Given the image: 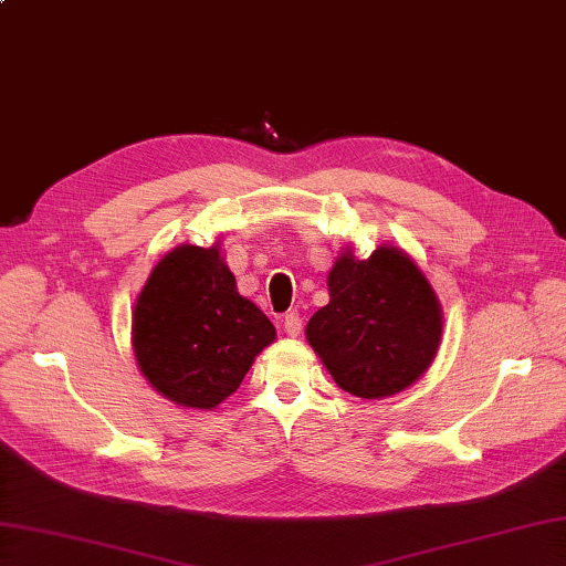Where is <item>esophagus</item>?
Returning <instances> with one entry per match:
<instances>
[{"mask_svg": "<svg viewBox=\"0 0 566 566\" xmlns=\"http://www.w3.org/2000/svg\"><path fill=\"white\" fill-rule=\"evenodd\" d=\"M283 328H285L287 336L297 338L300 331H302V316H300L297 312H287V314L283 316Z\"/></svg>", "mask_w": 566, "mask_h": 566, "instance_id": "34e87169", "label": "esophagus"}]
</instances>
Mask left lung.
<instances>
[{"instance_id": "1", "label": "left lung", "mask_w": 566, "mask_h": 566, "mask_svg": "<svg viewBox=\"0 0 566 566\" xmlns=\"http://www.w3.org/2000/svg\"><path fill=\"white\" fill-rule=\"evenodd\" d=\"M326 285L328 305L312 314L305 336L343 391L379 401L430 369L444 314L427 275L401 247L381 244L367 259L346 247Z\"/></svg>"}]
</instances>
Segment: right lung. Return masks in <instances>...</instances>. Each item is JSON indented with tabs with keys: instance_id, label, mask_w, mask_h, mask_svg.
Here are the masks:
<instances>
[{
	"instance_id": "add662e5",
	"label": "right lung",
	"mask_w": 566,
	"mask_h": 566,
	"mask_svg": "<svg viewBox=\"0 0 566 566\" xmlns=\"http://www.w3.org/2000/svg\"><path fill=\"white\" fill-rule=\"evenodd\" d=\"M273 340L269 316L238 293L220 242L170 250L132 312L136 365L150 387L182 408L223 403Z\"/></svg>"
}]
</instances>
